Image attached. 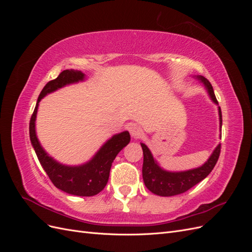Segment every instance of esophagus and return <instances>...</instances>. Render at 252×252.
I'll return each mask as SVG.
<instances>
[{
  "label": "esophagus",
  "mask_w": 252,
  "mask_h": 252,
  "mask_svg": "<svg viewBox=\"0 0 252 252\" xmlns=\"http://www.w3.org/2000/svg\"><path fill=\"white\" fill-rule=\"evenodd\" d=\"M129 132L134 139H138L142 134V128L138 124H132L129 126Z\"/></svg>",
  "instance_id": "1"
}]
</instances>
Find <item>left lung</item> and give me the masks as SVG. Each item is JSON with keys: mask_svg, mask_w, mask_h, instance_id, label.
Returning <instances> with one entry per match:
<instances>
[{"mask_svg": "<svg viewBox=\"0 0 252 252\" xmlns=\"http://www.w3.org/2000/svg\"><path fill=\"white\" fill-rule=\"evenodd\" d=\"M197 79L204 83V85L207 88L208 94L212 98V101L218 104V100L210 82L206 78L202 77V75H197ZM219 114L220 126L222 128V111H220V107H219ZM141 146L144 155L142 173L145 185H146V187L152 193L161 196H171L181 194L187 191L190 188H192L194 185L197 184V183L203 181L212 171V169L215 168L220 154V144L218 145V147L215 149V151L212 152V155L208 158V161L203 166L199 167V168L182 172H169L163 170L161 167L158 166L146 145L144 143H141Z\"/></svg>", "mask_w": 252, "mask_h": 252, "instance_id": "left-lung-1", "label": "left lung"}]
</instances>
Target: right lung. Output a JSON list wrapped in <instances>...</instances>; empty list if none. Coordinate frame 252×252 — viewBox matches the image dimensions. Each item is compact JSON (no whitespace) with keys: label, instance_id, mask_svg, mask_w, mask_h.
I'll list each match as a JSON object with an SVG mask.
<instances>
[{"label":"right lung","instance_id":"add662e5","mask_svg":"<svg viewBox=\"0 0 252 252\" xmlns=\"http://www.w3.org/2000/svg\"><path fill=\"white\" fill-rule=\"evenodd\" d=\"M84 80V73L78 70H64L55 80L49 81L37 98L35 108L30 119L29 135L37 158L46 171L52 184L63 191L79 196H93L101 192L109 179V172L113 159L130 142V134L128 131L113 135L106 142L97 154L88 163L82 166H64L56 162L44 151L35 134V118L37 106L42 98L67 84Z\"/></svg>","mask_w":252,"mask_h":252}]
</instances>
